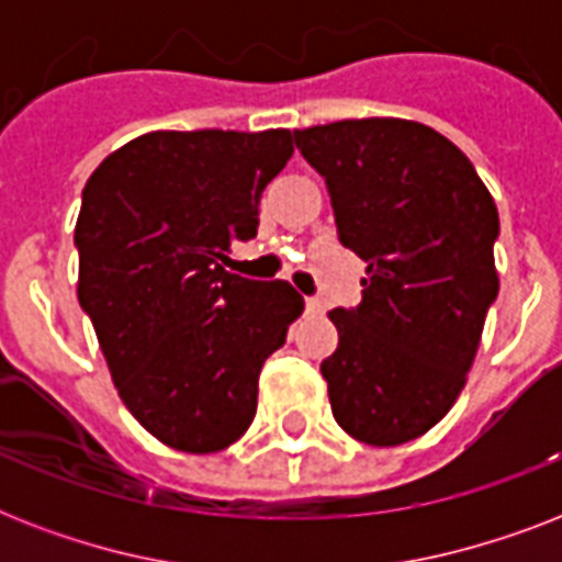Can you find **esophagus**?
<instances>
[{
  "label": "esophagus",
  "instance_id": "obj_1",
  "mask_svg": "<svg viewBox=\"0 0 562 562\" xmlns=\"http://www.w3.org/2000/svg\"><path fill=\"white\" fill-rule=\"evenodd\" d=\"M306 312H312V315H324L326 303L321 297H306Z\"/></svg>",
  "mask_w": 562,
  "mask_h": 562
}]
</instances>
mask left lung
<instances>
[{
	"mask_svg": "<svg viewBox=\"0 0 562 562\" xmlns=\"http://www.w3.org/2000/svg\"><path fill=\"white\" fill-rule=\"evenodd\" d=\"M326 180L344 247L368 262L356 308H333L324 359L338 426L400 446L452 408L498 297V210L467 154L408 119H344L294 131Z\"/></svg>",
	"mask_w": 562,
	"mask_h": 562,
	"instance_id": "obj_1",
	"label": "left lung"
}]
</instances>
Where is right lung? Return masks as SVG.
Returning <instances> with one entry per match:
<instances>
[{
	"label": "right lung",
	"mask_w": 562,
	"mask_h": 562,
	"mask_svg": "<svg viewBox=\"0 0 562 562\" xmlns=\"http://www.w3.org/2000/svg\"><path fill=\"white\" fill-rule=\"evenodd\" d=\"M291 131H154L92 171L75 224L78 303L127 411L171 449H227L254 423L265 359L303 297L224 271L259 227Z\"/></svg>",
	"instance_id": "right-lung-1"
}]
</instances>
